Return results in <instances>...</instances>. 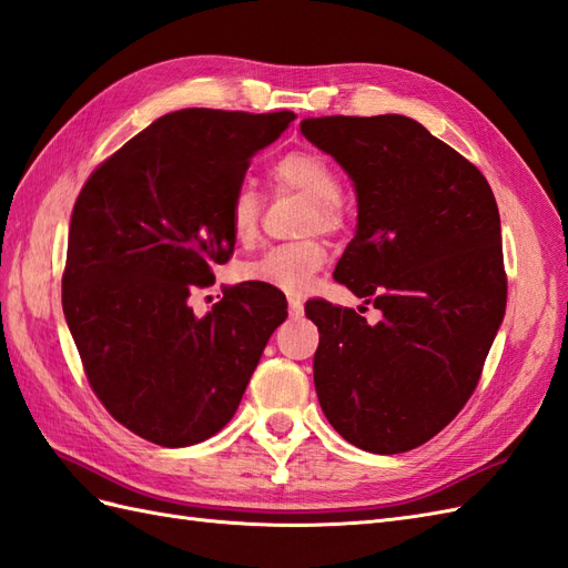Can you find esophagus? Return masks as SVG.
<instances>
[{
  "label": "esophagus",
  "instance_id": "esophagus-1",
  "mask_svg": "<svg viewBox=\"0 0 568 568\" xmlns=\"http://www.w3.org/2000/svg\"><path fill=\"white\" fill-rule=\"evenodd\" d=\"M287 307H290V316H293V318H300L304 314V304H302L300 297H290Z\"/></svg>",
  "mask_w": 568,
  "mask_h": 568
}]
</instances>
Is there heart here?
Masks as SVG:
<instances>
[{
  "instance_id": "b5f03b06",
  "label": "heart",
  "mask_w": 568,
  "mask_h": 568,
  "mask_svg": "<svg viewBox=\"0 0 568 568\" xmlns=\"http://www.w3.org/2000/svg\"><path fill=\"white\" fill-rule=\"evenodd\" d=\"M273 180L283 189L310 199L307 225L336 232L345 223V209L338 196V178L328 160L314 151H293L283 155L271 170ZM261 215V199L252 186H240L230 201V232L240 242L254 237ZM326 250L322 242L302 240L293 244H275L242 266V278L258 283L285 295H302L314 273L324 266Z\"/></svg>"
}]
</instances>
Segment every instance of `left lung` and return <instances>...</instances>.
<instances>
[{
	"label": "left lung",
	"instance_id": "1",
	"mask_svg": "<svg viewBox=\"0 0 568 568\" xmlns=\"http://www.w3.org/2000/svg\"><path fill=\"white\" fill-rule=\"evenodd\" d=\"M353 180L357 230L336 281L382 310L316 300L314 386L328 423L369 454H403L454 419L506 312L501 223L473 163L403 114L302 120Z\"/></svg>",
	"mask_w": 568,
	"mask_h": 568
}]
</instances>
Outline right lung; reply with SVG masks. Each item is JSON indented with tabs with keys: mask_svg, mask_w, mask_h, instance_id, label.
I'll return each instance as SVG.
<instances>
[{
	"mask_svg": "<svg viewBox=\"0 0 568 568\" xmlns=\"http://www.w3.org/2000/svg\"><path fill=\"white\" fill-rule=\"evenodd\" d=\"M295 112H170L83 184L69 225L62 307L108 413L153 444L209 439L235 415L283 295L235 285L206 316L189 307L235 246L230 201L252 158Z\"/></svg>",
	"mask_w": 568,
	"mask_h": 568,
	"instance_id": "add662e5",
	"label": "right lung"
}]
</instances>
